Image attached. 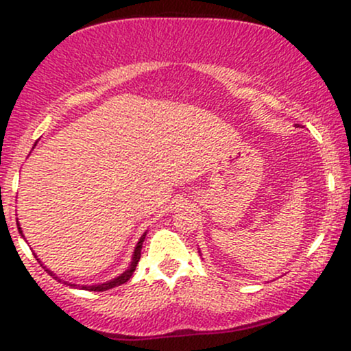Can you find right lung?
<instances>
[{"instance_id":"1","label":"right lung","mask_w":351,"mask_h":351,"mask_svg":"<svg viewBox=\"0 0 351 351\" xmlns=\"http://www.w3.org/2000/svg\"><path fill=\"white\" fill-rule=\"evenodd\" d=\"M18 229H19V232H21V236H23V231H21V228H19V224H18ZM145 236H147V232H145V234L140 237V241L138 243H136V245H135V251H134V257H132V264H130V267L127 269V271H125L123 274H120L119 277H115V279H112V280H108V282H106V284H99V285H80V289H86V291H94V292H104V291H108V289H114V287H117V285H122V284H125V282H127L128 279H130L132 276H134V272H135V267H136V264H138V261H140V256H142V244H143V241H145ZM38 263L41 264V261L38 259ZM43 265V264H41ZM44 267V265H43ZM46 269V267H44ZM47 272L51 274L52 277H54V279H58V277H56V274L52 272V271H49V269H46ZM59 282H60V279H58ZM64 284L66 285H69V287H79V285H75V284H69V282H64Z\"/></svg>"}]
</instances>
